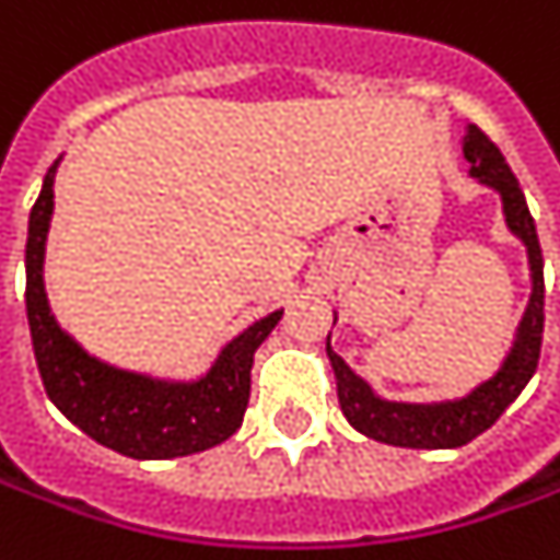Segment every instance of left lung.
Here are the masks:
<instances>
[{
  "label": "left lung",
  "mask_w": 560,
  "mask_h": 560,
  "mask_svg": "<svg viewBox=\"0 0 560 560\" xmlns=\"http://www.w3.org/2000/svg\"><path fill=\"white\" fill-rule=\"evenodd\" d=\"M464 158L470 163V175L476 182L498 190L506 226L525 242L527 264H530V300H527L525 318L518 324L515 342L498 373L479 388H472L467 397L445 402L382 400L361 375H354V370L336 354L327 336V358L334 363L342 416L348 418L351 428L361 430L363 436H370L375 443L400 445V448H460L491 428L506 412V406L525 390L530 375L537 373L542 318H546L542 315L546 284H542V252H539L537 226L527 212L525 194L518 187V178L512 175L510 163L503 160L498 144L476 124H470L464 136Z\"/></svg>",
  "instance_id": "8db88e82"
}]
</instances>
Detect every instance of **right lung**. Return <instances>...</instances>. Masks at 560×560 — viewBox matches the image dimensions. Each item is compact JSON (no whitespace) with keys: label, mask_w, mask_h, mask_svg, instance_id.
Masks as SVG:
<instances>
[{"label":"right lung","mask_w":560,"mask_h":560,"mask_svg":"<svg viewBox=\"0 0 560 560\" xmlns=\"http://www.w3.org/2000/svg\"><path fill=\"white\" fill-rule=\"evenodd\" d=\"M57 166L60 160L45 175L26 236V318L50 402L90 440L136 460L197 455L230 440L242 428L252 397L254 351L279 324L281 308L226 342L197 382L151 378L90 358L50 315L42 279Z\"/></svg>","instance_id":"right-lung-1"}]
</instances>
